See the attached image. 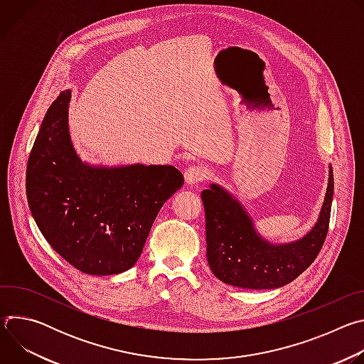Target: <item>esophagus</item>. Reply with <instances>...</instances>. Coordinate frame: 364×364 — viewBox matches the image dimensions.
Returning <instances> with one entry per match:
<instances>
[{"mask_svg": "<svg viewBox=\"0 0 364 364\" xmlns=\"http://www.w3.org/2000/svg\"><path fill=\"white\" fill-rule=\"evenodd\" d=\"M207 176H209V173H207V170L201 166H193V167H188L186 171H184V178H186V183L187 184H198V183H203Z\"/></svg>", "mask_w": 364, "mask_h": 364, "instance_id": "1", "label": "esophagus"}]
</instances>
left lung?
<instances>
[{"label":"left lung","mask_w":364,"mask_h":364,"mask_svg":"<svg viewBox=\"0 0 364 364\" xmlns=\"http://www.w3.org/2000/svg\"><path fill=\"white\" fill-rule=\"evenodd\" d=\"M334 193L333 168L316 226L302 239L272 245L259 236L242 204L212 184L201 193L205 213L207 261L225 284L247 289H274L298 278L320 253L328 232Z\"/></svg>","instance_id":"1"}]
</instances>
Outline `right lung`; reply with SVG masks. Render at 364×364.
I'll list each match as a JSON object with an SVG mask.
<instances>
[{
    "mask_svg": "<svg viewBox=\"0 0 364 364\" xmlns=\"http://www.w3.org/2000/svg\"><path fill=\"white\" fill-rule=\"evenodd\" d=\"M63 90L48 108L28 157L30 212L65 261L83 274L114 275L135 265L164 203L184 184L173 166L93 167L72 145Z\"/></svg>",
    "mask_w": 364,
    "mask_h": 364,
    "instance_id": "right-lung-1",
    "label": "right lung"
}]
</instances>
